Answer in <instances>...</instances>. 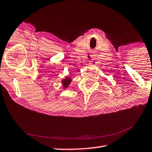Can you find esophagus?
Instances as JSON below:
<instances>
[{
    "label": "esophagus",
    "instance_id": "obj_1",
    "mask_svg": "<svg viewBox=\"0 0 152 152\" xmlns=\"http://www.w3.org/2000/svg\"><path fill=\"white\" fill-rule=\"evenodd\" d=\"M96 63H97V62H96V60L95 59H91V61H90L89 64H90L91 65H95Z\"/></svg>",
    "mask_w": 152,
    "mask_h": 152
}]
</instances>
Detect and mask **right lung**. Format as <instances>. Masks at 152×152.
<instances>
[{
  "label": "right lung",
  "mask_w": 152,
  "mask_h": 152,
  "mask_svg": "<svg viewBox=\"0 0 152 152\" xmlns=\"http://www.w3.org/2000/svg\"><path fill=\"white\" fill-rule=\"evenodd\" d=\"M71 82V79L70 78V77H66L65 79H64L61 81V83L63 84V87H64V88H66L69 85H70Z\"/></svg>",
  "instance_id": "right-lung-1"
}]
</instances>
